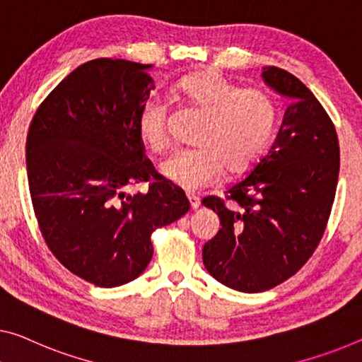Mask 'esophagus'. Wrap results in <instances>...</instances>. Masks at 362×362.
Returning a JSON list of instances; mask_svg holds the SVG:
<instances>
[{"label":"esophagus","mask_w":362,"mask_h":362,"mask_svg":"<svg viewBox=\"0 0 362 362\" xmlns=\"http://www.w3.org/2000/svg\"><path fill=\"white\" fill-rule=\"evenodd\" d=\"M187 200H189V204H191V209H192V210H196V209L199 207V205H200L199 197L192 196V194H187Z\"/></svg>","instance_id":"34e87169"}]
</instances>
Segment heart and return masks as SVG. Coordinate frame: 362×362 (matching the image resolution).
Wrapping results in <instances>:
<instances>
[{
  "instance_id": "obj_1",
  "label": "heart",
  "mask_w": 362,
  "mask_h": 362,
  "mask_svg": "<svg viewBox=\"0 0 362 362\" xmlns=\"http://www.w3.org/2000/svg\"><path fill=\"white\" fill-rule=\"evenodd\" d=\"M176 92L202 111L191 147L176 148L160 165L166 180L186 191L212 185L223 173H241L260 157L276 124V103L257 87L239 88L215 71L186 76ZM142 141L153 152L168 144V107L163 97H148L137 116Z\"/></svg>"
}]
</instances>
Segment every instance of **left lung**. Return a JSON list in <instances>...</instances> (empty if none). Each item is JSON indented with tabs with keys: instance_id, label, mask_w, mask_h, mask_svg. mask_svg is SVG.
Returning a JSON list of instances; mask_svg holds the SVG:
<instances>
[{
	"instance_id": "left-lung-1",
	"label": "left lung",
	"mask_w": 362,
	"mask_h": 362,
	"mask_svg": "<svg viewBox=\"0 0 362 362\" xmlns=\"http://www.w3.org/2000/svg\"><path fill=\"white\" fill-rule=\"evenodd\" d=\"M262 77L290 100L275 142L225 199H202L221 225L204 244L205 269L243 293L275 288L308 262L329 223L340 171L335 126L314 93L275 66Z\"/></svg>"
}]
</instances>
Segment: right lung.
I'll return each instance as SVG.
<instances>
[{
	"instance_id": "obj_1",
	"label": "right lung",
	"mask_w": 362,
	"mask_h": 362,
	"mask_svg": "<svg viewBox=\"0 0 362 362\" xmlns=\"http://www.w3.org/2000/svg\"><path fill=\"white\" fill-rule=\"evenodd\" d=\"M150 64L87 61L48 93L27 132L33 212L49 251L82 280L121 286L146 270L157 228L189 210L181 187L146 158L137 116ZM148 182L146 193L127 189Z\"/></svg>"
}]
</instances>
